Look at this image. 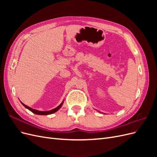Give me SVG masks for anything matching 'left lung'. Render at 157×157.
I'll return each instance as SVG.
<instances>
[{"instance_id":"obj_1","label":"left lung","mask_w":157,"mask_h":157,"mask_svg":"<svg viewBox=\"0 0 157 157\" xmlns=\"http://www.w3.org/2000/svg\"><path fill=\"white\" fill-rule=\"evenodd\" d=\"M103 114H104V113H103Z\"/></svg>"}]
</instances>
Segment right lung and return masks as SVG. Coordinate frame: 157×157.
<instances>
[{
	"mask_svg": "<svg viewBox=\"0 0 157 157\" xmlns=\"http://www.w3.org/2000/svg\"><path fill=\"white\" fill-rule=\"evenodd\" d=\"M20 102L21 103L22 105H23V106H24L26 109H29V111H31V112H33V113L36 114V115H50V114L54 113H56V111H58L59 110V109L61 107V106H62L63 103V102H64V99L63 100V101L61 103L60 105H58V106L57 107H56V108H54V109H52V110H50V111H41L36 110V109H33V108H31L30 107H29V106H27V105H25V104L23 103H22L21 101H20Z\"/></svg>",
	"mask_w": 157,
	"mask_h": 157,
	"instance_id": "obj_1",
	"label": "right lung"
}]
</instances>
